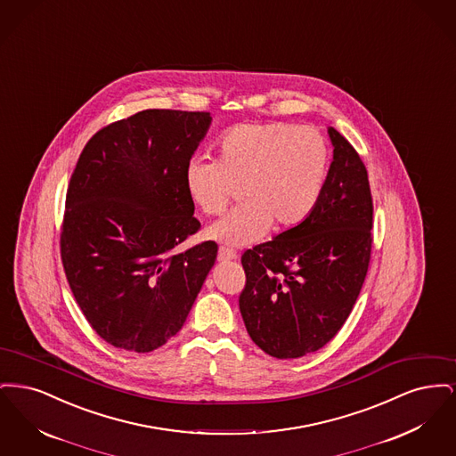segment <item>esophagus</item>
I'll use <instances>...</instances> for the list:
<instances>
[{
    "instance_id": "1",
    "label": "esophagus",
    "mask_w": 456,
    "mask_h": 456,
    "mask_svg": "<svg viewBox=\"0 0 456 456\" xmlns=\"http://www.w3.org/2000/svg\"><path fill=\"white\" fill-rule=\"evenodd\" d=\"M236 258H238V255H236L234 249H229V248H220L218 249V260L229 261L236 260Z\"/></svg>"
}]
</instances>
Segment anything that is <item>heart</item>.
I'll return each mask as SVG.
<instances>
[{
    "label": "heart",
    "instance_id": "heart-1",
    "mask_svg": "<svg viewBox=\"0 0 456 456\" xmlns=\"http://www.w3.org/2000/svg\"><path fill=\"white\" fill-rule=\"evenodd\" d=\"M217 160L186 166L188 195L205 216H220L236 186L244 203L220 218L208 238L248 246L275 229L299 225L314 210L328 171L325 136L290 123H246L222 133Z\"/></svg>",
    "mask_w": 456,
    "mask_h": 456
}]
</instances>
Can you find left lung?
<instances>
[{
  "label": "left lung",
  "instance_id": "8db88e82",
  "mask_svg": "<svg viewBox=\"0 0 456 456\" xmlns=\"http://www.w3.org/2000/svg\"><path fill=\"white\" fill-rule=\"evenodd\" d=\"M322 196L299 225L246 249L239 309L251 340L277 359L316 352L340 331L366 281L372 249L368 171L335 128Z\"/></svg>",
  "mask_w": 456,
  "mask_h": 456
}]
</instances>
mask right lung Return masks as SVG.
<instances>
[{
    "mask_svg": "<svg viewBox=\"0 0 456 456\" xmlns=\"http://www.w3.org/2000/svg\"><path fill=\"white\" fill-rule=\"evenodd\" d=\"M210 112L147 109L97 131L66 191L60 251L88 325L112 347L152 352L183 328L217 258L205 240L184 171Z\"/></svg>",
    "mask_w": 456,
    "mask_h": 456,
    "instance_id": "obj_1",
    "label": "right lung"
}]
</instances>
